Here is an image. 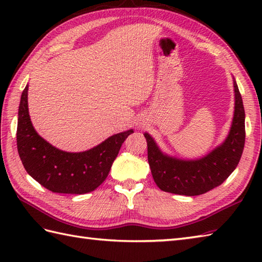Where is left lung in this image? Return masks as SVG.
I'll return each mask as SVG.
<instances>
[{"instance_id":"obj_1","label":"left lung","mask_w":262,"mask_h":262,"mask_svg":"<svg viewBox=\"0 0 262 262\" xmlns=\"http://www.w3.org/2000/svg\"><path fill=\"white\" fill-rule=\"evenodd\" d=\"M235 107L229 135L224 143L198 160H179L161 152L147 133V159L153 179L161 190L198 196L222 185L235 170L246 142L244 107L241 93L234 81Z\"/></svg>"}]
</instances>
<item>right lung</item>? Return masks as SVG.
Segmentation results:
<instances>
[{
  "label": "right lung",
  "instance_id": "1",
  "mask_svg": "<svg viewBox=\"0 0 262 262\" xmlns=\"http://www.w3.org/2000/svg\"><path fill=\"white\" fill-rule=\"evenodd\" d=\"M133 129L110 136L89 151L70 153L37 134L28 110V85L21 94L16 145L26 171L48 190L82 194L93 191L108 177L119 149Z\"/></svg>",
  "mask_w": 262,
  "mask_h": 262
}]
</instances>
